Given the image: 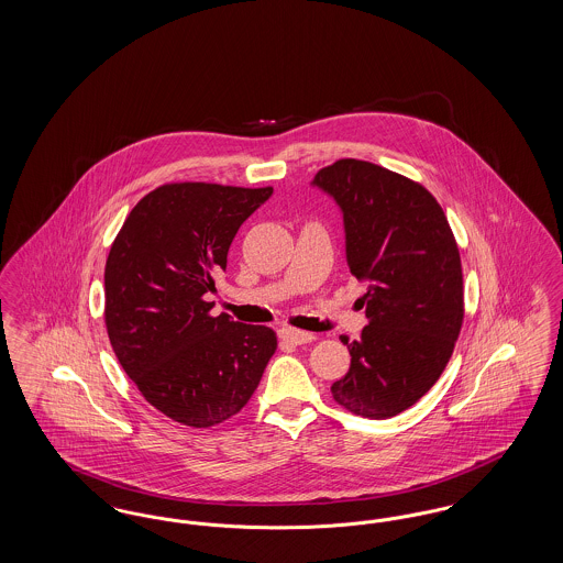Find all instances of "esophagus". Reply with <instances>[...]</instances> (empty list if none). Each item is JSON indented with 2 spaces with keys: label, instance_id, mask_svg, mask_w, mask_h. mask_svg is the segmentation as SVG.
<instances>
[{
  "label": "esophagus",
  "instance_id": "34e87169",
  "mask_svg": "<svg viewBox=\"0 0 563 563\" xmlns=\"http://www.w3.org/2000/svg\"><path fill=\"white\" fill-rule=\"evenodd\" d=\"M280 340L294 344V346H301V344H310L317 340L314 333H308V331H299V329H291V327H285L280 329Z\"/></svg>",
  "mask_w": 563,
  "mask_h": 563
}]
</instances>
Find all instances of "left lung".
<instances>
[{"mask_svg":"<svg viewBox=\"0 0 563 563\" xmlns=\"http://www.w3.org/2000/svg\"><path fill=\"white\" fill-rule=\"evenodd\" d=\"M344 214L352 276L367 280L361 340L335 402L384 420L420 401L452 358L464 321L462 264L448 217L429 189L372 162L324 166L314 181Z\"/></svg>","mask_w":563,"mask_h":563,"instance_id":"obj_1","label":"left lung"}]
</instances>
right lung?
Listing matches in <instances>:
<instances>
[{
    "label": "right lung",
    "mask_w": 563,
    "mask_h": 563,
    "mask_svg": "<svg viewBox=\"0 0 563 563\" xmlns=\"http://www.w3.org/2000/svg\"><path fill=\"white\" fill-rule=\"evenodd\" d=\"M272 188L202 181L143 196L111 244L106 327L122 369L145 401L191 429L236 416L253 397L276 333L211 314L214 276L239 228Z\"/></svg>",
    "instance_id": "obj_1"
}]
</instances>
